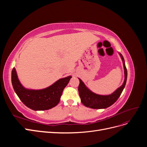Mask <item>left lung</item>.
<instances>
[{"mask_svg":"<svg viewBox=\"0 0 147 147\" xmlns=\"http://www.w3.org/2000/svg\"><path fill=\"white\" fill-rule=\"evenodd\" d=\"M123 61L124 80L122 85L117 88L113 93L109 95H100L91 91L84 84L80 78H79L80 84L78 86V92L80 97L82 103L87 107L94 109H106L113 105L117 100L119 97L121 95L122 91L125 87L127 80V69L125 65L124 57L121 53H119Z\"/></svg>","mask_w":147,"mask_h":147,"instance_id":"1","label":"left lung"}]
</instances>
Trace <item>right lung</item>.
Returning a JSON list of instances; mask_svg holds the SVG:
<instances>
[{
	"instance_id": "add662e5",
	"label": "right lung",
	"mask_w": 147,
	"mask_h": 147,
	"mask_svg": "<svg viewBox=\"0 0 147 147\" xmlns=\"http://www.w3.org/2000/svg\"><path fill=\"white\" fill-rule=\"evenodd\" d=\"M71 78L72 76L61 78L42 90H30L22 85L15 67L11 72V83L16 94L26 107L35 111L49 110L58 104L64 89Z\"/></svg>"
}]
</instances>
